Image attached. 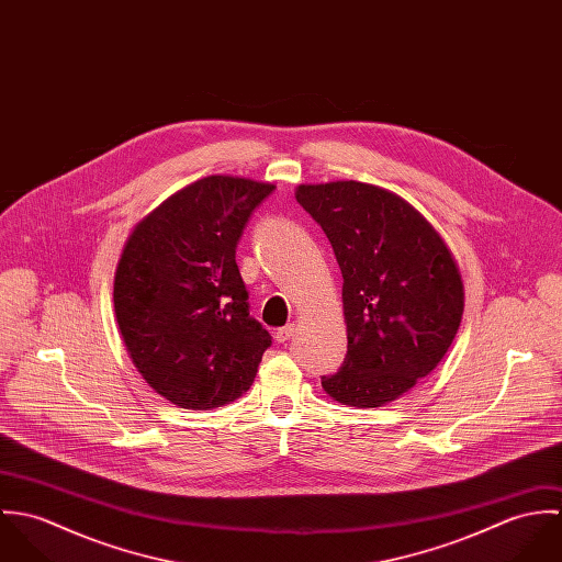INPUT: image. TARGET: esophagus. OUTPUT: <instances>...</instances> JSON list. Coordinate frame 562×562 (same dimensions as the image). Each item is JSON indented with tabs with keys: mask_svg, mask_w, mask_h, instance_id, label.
<instances>
[{
	"mask_svg": "<svg viewBox=\"0 0 562 562\" xmlns=\"http://www.w3.org/2000/svg\"><path fill=\"white\" fill-rule=\"evenodd\" d=\"M294 324H285V326H281V328H277V333H274V339L279 341V344H285L292 335H294Z\"/></svg>",
	"mask_w": 562,
	"mask_h": 562,
	"instance_id": "34e87169",
	"label": "esophagus"
}]
</instances>
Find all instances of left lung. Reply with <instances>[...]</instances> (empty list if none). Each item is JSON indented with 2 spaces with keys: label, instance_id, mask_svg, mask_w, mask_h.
I'll use <instances>...</instances> for the list:
<instances>
[{
  "label": "left lung",
  "instance_id": "obj_1",
  "mask_svg": "<svg viewBox=\"0 0 562 562\" xmlns=\"http://www.w3.org/2000/svg\"><path fill=\"white\" fill-rule=\"evenodd\" d=\"M296 201L333 246L344 288L348 350L322 376L333 401L381 406L428 376L463 316L459 268L404 199L361 181L299 186Z\"/></svg>",
  "mask_w": 562,
  "mask_h": 562
}]
</instances>
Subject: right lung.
I'll list each match as a JSON object with an SVG mask.
<instances>
[{
	"label": "right lung",
	"instance_id": "1",
	"mask_svg": "<svg viewBox=\"0 0 562 562\" xmlns=\"http://www.w3.org/2000/svg\"><path fill=\"white\" fill-rule=\"evenodd\" d=\"M272 183L212 175L154 210L130 236L114 312L143 379L181 408H216L252 385L270 333L248 314L236 248Z\"/></svg>",
	"mask_w": 562,
	"mask_h": 562
}]
</instances>
